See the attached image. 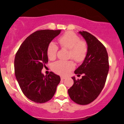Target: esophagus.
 Instances as JSON below:
<instances>
[{"instance_id": "34e87169", "label": "esophagus", "mask_w": 124, "mask_h": 124, "mask_svg": "<svg viewBox=\"0 0 124 124\" xmlns=\"http://www.w3.org/2000/svg\"><path fill=\"white\" fill-rule=\"evenodd\" d=\"M65 78H66V77H63V76H62V77H61V79H62V80H64V79Z\"/></svg>"}]
</instances>
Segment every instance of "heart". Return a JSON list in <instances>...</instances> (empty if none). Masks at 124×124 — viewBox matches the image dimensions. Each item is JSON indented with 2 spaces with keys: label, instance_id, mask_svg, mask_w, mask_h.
Wrapping results in <instances>:
<instances>
[{
  "label": "heart",
  "instance_id": "1",
  "mask_svg": "<svg viewBox=\"0 0 124 124\" xmlns=\"http://www.w3.org/2000/svg\"><path fill=\"white\" fill-rule=\"evenodd\" d=\"M58 41L62 48L69 50V58H72L77 62H82L86 59L88 52L87 44L84 40H80L79 37L73 32H66L59 37ZM59 47L55 42H50L47 48L48 59L51 60L55 59ZM74 62L72 61L59 60L52 64V69L56 73L66 76L74 68Z\"/></svg>",
  "mask_w": 124,
  "mask_h": 124
}]
</instances>
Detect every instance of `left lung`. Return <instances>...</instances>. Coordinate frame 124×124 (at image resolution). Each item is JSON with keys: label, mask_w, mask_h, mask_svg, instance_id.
<instances>
[{"label": "left lung", "mask_w": 124, "mask_h": 124, "mask_svg": "<svg viewBox=\"0 0 124 124\" xmlns=\"http://www.w3.org/2000/svg\"><path fill=\"white\" fill-rule=\"evenodd\" d=\"M79 33L86 41L88 52L74 73L84 76L77 80L72 77L74 84L68 92L74 102L86 105L96 99L104 87L109 70V62L106 47L95 37L85 31Z\"/></svg>", "instance_id": "1"}]
</instances>
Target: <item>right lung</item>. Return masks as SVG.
<instances>
[{"label": "right lung", "instance_id": "right-lung-1", "mask_svg": "<svg viewBox=\"0 0 124 124\" xmlns=\"http://www.w3.org/2000/svg\"><path fill=\"white\" fill-rule=\"evenodd\" d=\"M61 30H40L27 37L15 56L17 81L23 94L31 101L43 103L50 101L56 90L60 77L53 72L44 76L42 69L48 62V43Z\"/></svg>", "mask_w": 124, "mask_h": 124}]
</instances>
